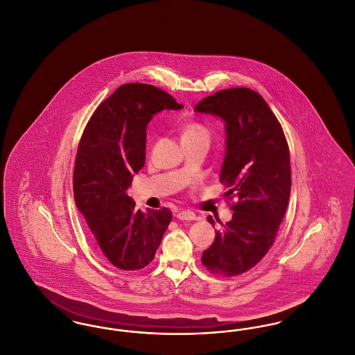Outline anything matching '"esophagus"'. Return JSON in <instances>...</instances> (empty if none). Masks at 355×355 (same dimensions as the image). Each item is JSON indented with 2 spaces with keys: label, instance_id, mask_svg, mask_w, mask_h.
Wrapping results in <instances>:
<instances>
[{
  "label": "esophagus",
  "instance_id": "1",
  "mask_svg": "<svg viewBox=\"0 0 355 355\" xmlns=\"http://www.w3.org/2000/svg\"><path fill=\"white\" fill-rule=\"evenodd\" d=\"M175 217H177L178 220H196V214H194L191 210H181V211H178V213L175 214Z\"/></svg>",
  "mask_w": 355,
  "mask_h": 355
}]
</instances>
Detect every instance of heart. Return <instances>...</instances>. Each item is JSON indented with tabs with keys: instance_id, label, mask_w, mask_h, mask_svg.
I'll list each match as a JSON object with an SVG mask.
<instances>
[{
	"instance_id": "heart-1",
	"label": "heart",
	"mask_w": 355,
	"mask_h": 355,
	"mask_svg": "<svg viewBox=\"0 0 355 355\" xmlns=\"http://www.w3.org/2000/svg\"><path fill=\"white\" fill-rule=\"evenodd\" d=\"M209 135H210L209 129L197 121H187L182 126V141L194 139V138H200V137L209 138Z\"/></svg>"
}]
</instances>
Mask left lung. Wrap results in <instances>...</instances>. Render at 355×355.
Returning <instances> with one entry per match:
<instances>
[{
  "mask_svg": "<svg viewBox=\"0 0 355 355\" xmlns=\"http://www.w3.org/2000/svg\"><path fill=\"white\" fill-rule=\"evenodd\" d=\"M194 110L226 122V155L220 181L233 218L216 230L202 253L203 266L220 277L250 270L269 252L285 217L291 189L290 153L279 121L249 87L223 89ZM207 220L214 226L211 216Z\"/></svg>",
  "mask_w": 355,
  "mask_h": 355,
  "instance_id": "8db88e82",
  "label": "left lung"
}]
</instances>
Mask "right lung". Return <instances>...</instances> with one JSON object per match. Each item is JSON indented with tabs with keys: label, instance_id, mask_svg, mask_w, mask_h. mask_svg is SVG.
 Listing matches in <instances>:
<instances>
[{
	"label": "right lung",
	"instance_id": "obj_1",
	"mask_svg": "<svg viewBox=\"0 0 355 355\" xmlns=\"http://www.w3.org/2000/svg\"><path fill=\"white\" fill-rule=\"evenodd\" d=\"M182 107L153 85H121L85 126L73 171L74 200L96 246L119 270L148 266L169 226L168 207L137 210L126 190L145 164L153 114Z\"/></svg>",
	"mask_w": 355,
	"mask_h": 355
}]
</instances>
